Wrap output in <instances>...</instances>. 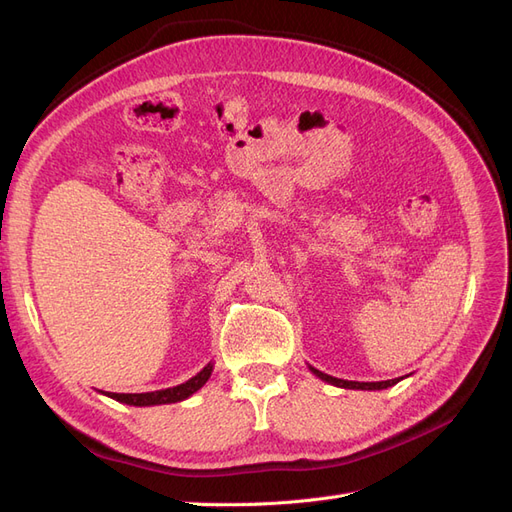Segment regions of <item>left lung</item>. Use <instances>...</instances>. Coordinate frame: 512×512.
Segmentation results:
<instances>
[{
  "label": "left lung",
  "mask_w": 512,
  "mask_h": 512,
  "mask_svg": "<svg viewBox=\"0 0 512 512\" xmlns=\"http://www.w3.org/2000/svg\"><path fill=\"white\" fill-rule=\"evenodd\" d=\"M309 371H312L314 376H318L320 380L329 382L333 386H339V389H352V391H382V389H389V386L397 384L399 380H404V376L401 378H395V380H382V382H354V380H342V378H333L329 374H322L320 369L309 365Z\"/></svg>",
  "instance_id": "obj_1"
}]
</instances>
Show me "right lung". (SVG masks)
I'll return each instance as SVG.
<instances>
[{
	"label": "right lung",
	"instance_id": "1",
	"mask_svg": "<svg viewBox=\"0 0 512 512\" xmlns=\"http://www.w3.org/2000/svg\"><path fill=\"white\" fill-rule=\"evenodd\" d=\"M211 371H213V363H207L188 382L177 384V386H170V389H162V391H151V393H106V391H100V393L115 399V401H121V404L138 406V408L162 406V404H177V401L188 399L196 391L203 389V386L207 384V380L211 378Z\"/></svg>",
	"mask_w": 512,
	"mask_h": 512
}]
</instances>
